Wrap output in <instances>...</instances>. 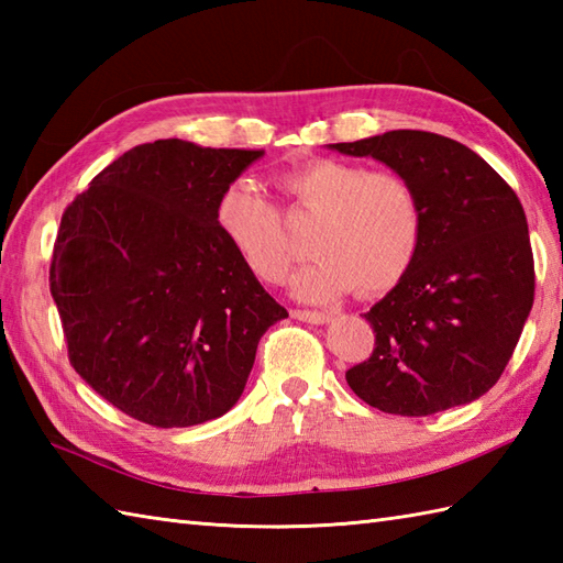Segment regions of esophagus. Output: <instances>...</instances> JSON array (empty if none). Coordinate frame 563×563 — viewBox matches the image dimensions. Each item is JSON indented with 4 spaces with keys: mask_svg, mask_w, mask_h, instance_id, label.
I'll list each match as a JSON object with an SVG mask.
<instances>
[{
    "mask_svg": "<svg viewBox=\"0 0 563 563\" xmlns=\"http://www.w3.org/2000/svg\"><path fill=\"white\" fill-rule=\"evenodd\" d=\"M292 317L300 321H307V324H327V321L331 319V314H327V312H309V309H295Z\"/></svg>",
    "mask_w": 563,
    "mask_h": 563,
    "instance_id": "esophagus-1",
    "label": "esophagus"
}]
</instances>
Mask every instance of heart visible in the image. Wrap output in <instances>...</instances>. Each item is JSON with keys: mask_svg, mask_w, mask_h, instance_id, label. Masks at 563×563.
I'll use <instances>...</instances> for the list:
<instances>
[{"mask_svg": "<svg viewBox=\"0 0 563 563\" xmlns=\"http://www.w3.org/2000/svg\"><path fill=\"white\" fill-rule=\"evenodd\" d=\"M292 208L319 212L307 249L314 258L292 275L305 302H333L357 288L365 297L391 290L418 256L423 208L413 186L391 172L341 159H312L280 176ZM222 239L261 283L283 280L290 244L278 208L236 181L214 202Z\"/></svg>", "mask_w": 563, "mask_h": 563, "instance_id": "1", "label": "heart"}]
</instances>
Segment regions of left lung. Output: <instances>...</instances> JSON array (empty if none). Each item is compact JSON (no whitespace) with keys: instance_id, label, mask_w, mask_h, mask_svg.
<instances>
[{"instance_id":"obj_1","label":"left lung","mask_w":563,"mask_h":563,"mask_svg":"<svg viewBox=\"0 0 563 563\" xmlns=\"http://www.w3.org/2000/svg\"><path fill=\"white\" fill-rule=\"evenodd\" d=\"M329 147L389 166L423 208L421 249L365 314L375 351L345 373L349 387L397 416H430L479 399L506 369L534 300L518 196L479 154L423 130Z\"/></svg>"}]
</instances>
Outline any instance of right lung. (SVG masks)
<instances>
[{
	"label": "right lung",
	"mask_w": 563,
	"mask_h": 563,
	"mask_svg": "<svg viewBox=\"0 0 563 563\" xmlns=\"http://www.w3.org/2000/svg\"><path fill=\"white\" fill-rule=\"evenodd\" d=\"M258 150L157 140L121 154L59 222L51 292L69 363L115 409L157 428L220 418L263 333L288 317L214 224Z\"/></svg>",
	"instance_id": "add662e5"
}]
</instances>
